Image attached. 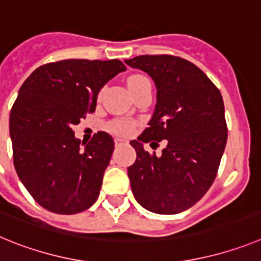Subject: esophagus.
Instances as JSON below:
<instances>
[{
  "instance_id": "1",
  "label": "esophagus",
  "mask_w": 261,
  "mask_h": 261,
  "mask_svg": "<svg viewBox=\"0 0 261 261\" xmlns=\"http://www.w3.org/2000/svg\"><path fill=\"white\" fill-rule=\"evenodd\" d=\"M124 140H121V138H115V145H116V146H121V145L124 144Z\"/></svg>"
}]
</instances>
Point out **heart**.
Listing matches in <instances>:
<instances>
[{
    "label": "heart",
    "instance_id": "obj_1",
    "mask_svg": "<svg viewBox=\"0 0 261 261\" xmlns=\"http://www.w3.org/2000/svg\"><path fill=\"white\" fill-rule=\"evenodd\" d=\"M145 81H149L146 77L140 74L130 75L128 78V87H133L136 85L141 84V82H145ZM110 129L115 133H120V135H129L132 132L133 129V123L128 121V120H115L110 124Z\"/></svg>",
    "mask_w": 261,
    "mask_h": 261
}]
</instances>
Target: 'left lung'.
<instances>
[{
	"label": "left lung",
	"instance_id": "left-lung-1",
	"mask_svg": "<svg viewBox=\"0 0 261 261\" xmlns=\"http://www.w3.org/2000/svg\"><path fill=\"white\" fill-rule=\"evenodd\" d=\"M144 70L156 86L154 114L137 140V158L128 168L135 199L147 211L176 214L208 192L217 176L227 141L220 90L195 64L171 55H145L125 60ZM165 141L161 156L149 153Z\"/></svg>",
	"mask_w": 261,
	"mask_h": 261
}]
</instances>
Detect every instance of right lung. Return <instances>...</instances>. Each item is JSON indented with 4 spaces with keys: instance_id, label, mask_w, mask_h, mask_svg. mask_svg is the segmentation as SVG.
Returning <instances> with one entry per match:
<instances>
[{
    "instance_id": "1",
    "label": "right lung",
    "mask_w": 261,
    "mask_h": 261,
    "mask_svg": "<svg viewBox=\"0 0 261 261\" xmlns=\"http://www.w3.org/2000/svg\"><path fill=\"white\" fill-rule=\"evenodd\" d=\"M125 69L116 59L62 60L39 66L23 82L9 121L14 167L47 211L75 214L98 199L114 138L98 132L81 144L71 126L93 114L99 90Z\"/></svg>"
}]
</instances>
